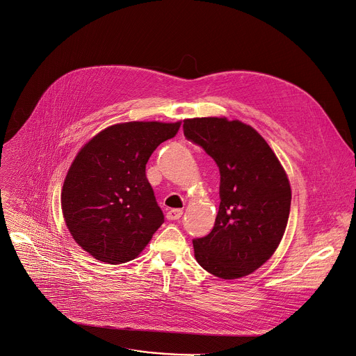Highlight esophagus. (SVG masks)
Returning a JSON list of instances; mask_svg holds the SVG:
<instances>
[{"label":"esophagus","mask_w":356,"mask_h":356,"mask_svg":"<svg viewBox=\"0 0 356 356\" xmlns=\"http://www.w3.org/2000/svg\"><path fill=\"white\" fill-rule=\"evenodd\" d=\"M181 216H183V211H180V209H170L166 213V218L168 220H179V218H181Z\"/></svg>","instance_id":"34e87169"}]
</instances>
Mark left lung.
Instances as JSON below:
<instances>
[{"label": "left lung", "instance_id": "1", "mask_svg": "<svg viewBox=\"0 0 356 356\" xmlns=\"http://www.w3.org/2000/svg\"><path fill=\"white\" fill-rule=\"evenodd\" d=\"M184 136L201 145L220 170V207L213 229L193 239L195 259L221 280L260 268L284 236L291 201L286 172L252 127L227 118H191Z\"/></svg>", "mask_w": 356, "mask_h": 356}]
</instances>
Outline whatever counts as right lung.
I'll return each mask as SVG.
<instances>
[{
	"instance_id": "add662e5",
	"label": "right lung",
	"mask_w": 356,
	"mask_h": 356,
	"mask_svg": "<svg viewBox=\"0 0 356 356\" xmlns=\"http://www.w3.org/2000/svg\"><path fill=\"white\" fill-rule=\"evenodd\" d=\"M179 128L180 122L117 124L76 154L63 184L62 211L74 241L96 260L136 259L162 225L145 163Z\"/></svg>"
}]
</instances>
